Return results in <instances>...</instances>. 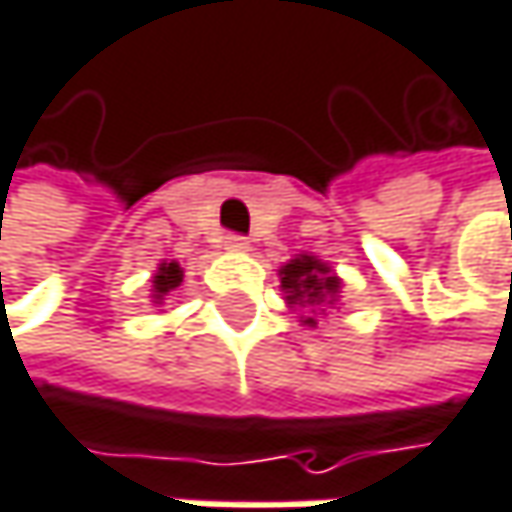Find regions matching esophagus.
<instances>
[{"label":"esophagus","instance_id":"1","mask_svg":"<svg viewBox=\"0 0 512 512\" xmlns=\"http://www.w3.org/2000/svg\"><path fill=\"white\" fill-rule=\"evenodd\" d=\"M248 245H251V242H248L245 236H239V233H227V236H224V248H227V251H248Z\"/></svg>","mask_w":512,"mask_h":512}]
</instances>
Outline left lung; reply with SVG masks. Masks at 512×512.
Masks as SVG:
<instances>
[{"label":"left lung","mask_w":512,"mask_h":512,"mask_svg":"<svg viewBox=\"0 0 512 512\" xmlns=\"http://www.w3.org/2000/svg\"><path fill=\"white\" fill-rule=\"evenodd\" d=\"M285 300L300 309H318V306H333L342 294V279L324 264L315 254H297L291 264L279 270ZM303 324L315 327V318H303Z\"/></svg>","instance_id":"left-lung-1"}]
</instances>
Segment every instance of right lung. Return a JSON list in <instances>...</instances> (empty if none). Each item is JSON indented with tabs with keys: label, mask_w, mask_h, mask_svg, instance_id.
<instances>
[{
	"label": "right lung",
	"mask_w": 512,
	"mask_h": 512,
	"mask_svg": "<svg viewBox=\"0 0 512 512\" xmlns=\"http://www.w3.org/2000/svg\"><path fill=\"white\" fill-rule=\"evenodd\" d=\"M182 285V267L176 261H164L158 264L155 276H152V303H161L170 291H176Z\"/></svg>",
	"instance_id": "right-lung-1"
}]
</instances>
